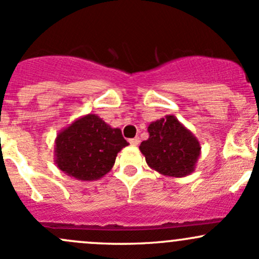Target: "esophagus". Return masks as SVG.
Instances as JSON below:
<instances>
[{
	"mask_svg": "<svg viewBox=\"0 0 259 259\" xmlns=\"http://www.w3.org/2000/svg\"><path fill=\"white\" fill-rule=\"evenodd\" d=\"M129 143L132 144L133 146H137V145H139V144H140V139H139V138H133V139H130Z\"/></svg>",
	"mask_w": 259,
	"mask_h": 259,
	"instance_id": "1",
	"label": "esophagus"
}]
</instances>
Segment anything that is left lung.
Listing matches in <instances>:
<instances>
[{
    "label": "left lung",
    "mask_w": 259,
    "mask_h": 259,
    "mask_svg": "<svg viewBox=\"0 0 259 259\" xmlns=\"http://www.w3.org/2000/svg\"><path fill=\"white\" fill-rule=\"evenodd\" d=\"M149 139L139 146L146 164L164 176L185 178L195 171L201 155L197 138L174 115L150 122Z\"/></svg>",
    "instance_id": "8db88e82"
}]
</instances>
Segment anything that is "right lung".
<instances>
[{
  "instance_id": "add662e5",
  "label": "right lung",
  "mask_w": 259,
  "mask_h": 259,
  "mask_svg": "<svg viewBox=\"0 0 259 259\" xmlns=\"http://www.w3.org/2000/svg\"><path fill=\"white\" fill-rule=\"evenodd\" d=\"M127 145L120 129L111 127L95 114H87L58 133L54 162L70 178L94 181L107 175L118 152Z\"/></svg>"
}]
</instances>
